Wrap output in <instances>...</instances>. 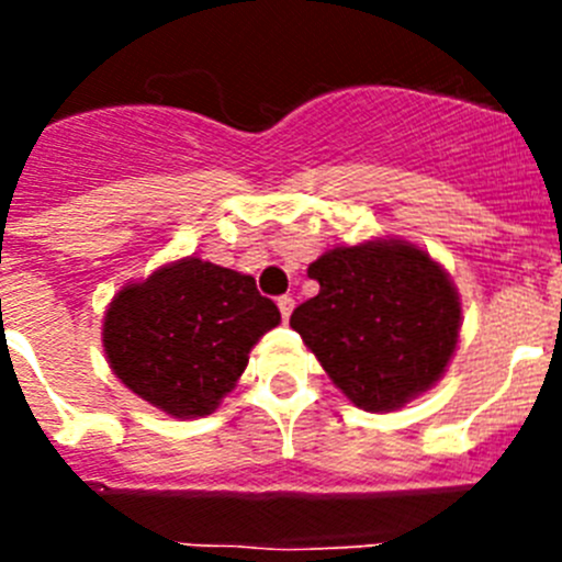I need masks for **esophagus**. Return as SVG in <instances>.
Returning <instances> with one entry per match:
<instances>
[{"instance_id": "1", "label": "esophagus", "mask_w": 562, "mask_h": 562, "mask_svg": "<svg viewBox=\"0 0 562 562\" xmlns=\"http://www.w3.org/2000/svg\"><path fill=\"white\" fill-rule=\"evenodd\" d=\"M292 306H295V301H292L290 295H281V297H278V310H281V317H284V321H290Z\"/></svg>"}]
</instances>
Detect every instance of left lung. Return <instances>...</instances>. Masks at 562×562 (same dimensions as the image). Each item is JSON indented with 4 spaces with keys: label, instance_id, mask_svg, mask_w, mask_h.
<instances>
[{
    "label": "left lung",
    "instance_id": "obj_1",
    "mask_svg": "<svg viewBox=\"0 0 562 562\" xmlns=\"http://www.w3.org/2000/svg\"><path fill=\"white\" fill-rule=\"evenodd\" d=\"M310 278L321 292L290 326L357 408H402L445 374L461 304L428 252L400 238L335 247L312 261Z\"/></svg>",
    "mask_w": 562,
    "mask_h": 562
}]
</instances>
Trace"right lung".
Listing matches in <instances>:
<instances>
[{"label": "right lung", "instance_id": "1", "mask_svg": "<svg viewBox=\"0 0 562 562\" xmlns=\"http://www.w3.org/2000/svg\"><path fill=\"white\" fill-rule=\"evenodd\" d=\"M281 312L250 276L202 258L123 286L103 317L109 366L128 391L180 419L216 411Z\"/></svg>", "mask_w": 562, "mask_h": 562}]
</instances>
